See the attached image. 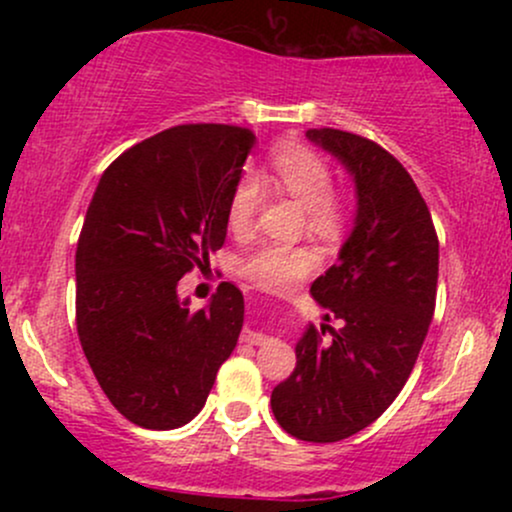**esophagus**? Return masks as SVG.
<instances>
[{
  "label": "esophagus",
  "mask_w": 512,
  "mask_h": 512,
  "mask_svg": "<svg viewBox=\"0 0 512 512\" xmlns=\"http://www.w3.org/2000/svg\"><path fill=\"white\" fill-rule=\"evenodd\" d=\"M240 339H243L245 344H252V346H262L264 342H267V334L264 332H257V330H243V334H240Z\"/></svg>",
  "instance_id": "esophagus-1"
}]
</instances>
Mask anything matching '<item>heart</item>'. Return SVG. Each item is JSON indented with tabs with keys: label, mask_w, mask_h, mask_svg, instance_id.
Here are the masks:
<instances>
[{
	"label": "heart",
	"mask_w": 512,
	"mask_h": 512,
	"mask_svg": "<svg viewBox=\"0 0 512 512\" xmlns=\"http://www.w3.org/2000/svg\"><path fill=\"white\" fill-rule=\"evenodd\" d=\"M276 187L301 202L310 228L334 233L344 221V209L332 195L334 178L327 161L303 144H281L272 154ZM264 190L255 175H245L228 199V226L233 233H248L262 207ZM317 267V252L303 245L264 243L240 262V274L262 289L279 291L296 284Z\"/></svg>",
	"instance_id": "obj_1"
}]
</instances>
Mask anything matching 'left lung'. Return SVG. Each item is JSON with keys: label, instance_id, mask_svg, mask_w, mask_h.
Segmentation results:
<instances>
[{"label": "left lung", "instance_id": "left-lung-1", "mask_svg": "<svg viewBox=\"0 0 512 512\" xmlns=\"http://www.w3.org/2000/svg\"><path fill=\"white\" fill-rule=\"evenodd\" d=\"M305 137L354 178L356 219L337 264L310 286L342 330L330 327V342L313 325L303 332L272 411L293 438L337 443L373 424L407 383L436 310L438 236L419 187L383 146L330 127Z\"/></svg>", "mask_w": 512, "mask_h": 512}]
</instances>
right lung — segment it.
Returning <instances> with one entry per match:
<instances>
[{"label": "right lung", "instance_id": "1", "mask_svg": "<svg viewBox=\"0 0 512 512\" xmlns=\"http://www.w3.org/2000/svg\"><path fill=\"white\" fill-rule=\"evenodd\" d=\"M255 134L178 125L110 163L76 245V332L98 385L132 424L185 426L202 411L243 330L245 303L223 281L192 313L178 281L226 240L228 199Z\"/></svg>", "mask_w": 512, "mask_h": 512}]
</instances>
